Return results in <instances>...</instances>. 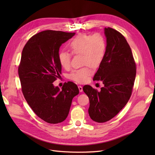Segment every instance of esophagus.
Returning <instances> with one entry per match:
<instances>
[{
    "mask_svg": "<svg viewBox=\"0 0 155 155\" xmlns=\"http://www.w3.org/2000/svg\"><path fill=\"white\" fill-rule=\"evenodd\" d=\"M78 88H79V91L80 92L83 91V87L81 86H78Z\"/></svg>",
    "mask_w": 155,
    "mask_h": 155,
    "instance_id": "esophagus-1",
    "label": "esophagus"
}]
</instances>
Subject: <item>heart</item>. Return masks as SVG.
<instances>
[{
  "instance_id": "obj_1",
  "label": "heart",
  "mask_w": 155,
  "mask_h": 155,
  "mask_svg": "<svg viewBox=\"0 0 155 155\" xmlns=\"http://www.w3.org/2000/svg\"><path fill=\"white\" fill-rule=\"evenodd\" d=\"M68 48L72 54L81 55V63L85 67L74 70L69 78L78 83H85L92 74L91 67H99L106 54L107 41L105 37L100 33L91 34H79L72 39L68 44ZM59 64L63 68L70 66L71 55L62 51L58 55Z\"/></svg>"
}]
</instances>
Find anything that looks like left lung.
I'll list each match as a JSON object with an SVG mask.
<instances>
[{
    "mask_svg": "<svg viewBox=\"0 0 155 155\" xmlns=\"http://www.w3.org/2000/svg\"><path fill=\"white\" fill-rule=\"evenodd\" d=\"M107 41L105 58L93 80L101 81L104 87L98 92L90 85L83 90L89 98L88 114L97 123L111 120L128 102L136 78V64L132 51L122 34L105 28Z\"/></svg>",
    "mask_w": 155,
    "mask_h": 155,
    "instance_id": "left-lung-1",
    "label": "left lung"
}]
</instances>
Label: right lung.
Listing matches in <instances>:
<instances>
[{
	"label": "right lung",
	"instance_id": "add662e5",
	"mask_svg": "<svg viewBox=\"0 0 155 155\" xmlns=\"http://www.w3.org/2000/svg\"><path fill=\"white\" fill-rule=\"evenodd\" d=\"M75 33L45 30L28 40L22 51L18 73L22 91L35 114L49 124L67 118L73 97L79 94L76 84L69 81L61 89L52 83L61 74L58 60L60 46Z\"/></svg>",
	"mask_w": 155,
	"mask_h": 155
}]
</instances>
